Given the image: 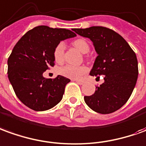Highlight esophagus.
Here are the masks:
<instances>
[{
  "label": "esophagus",
  "mask_w": 146,
  "mask_h": 146,
  "mask_svg": "<svg viewBox=\"0 0 146 146\" xmlns=\"http://www.w3.org/2000/svg\"><path fill=\"white\" fill-rule=\"evenodd\" d=\"M74 81H75V82L78 83V84H79V85H83V84L85 83V81H84V80H80V79H75Z\"/></svg>",
  "instance_id": "esophagus-1"
}]
</instances>
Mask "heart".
<instances>
[{
	"instance_id": "b5f03b06",
	"label": "heart",
	"mask_w": 146,
	"mask_h": 146,
	"mask_svg": "<svg viewBox=\"0 0 146 146\" xmlns=\"http://www.w3.org/2000/svg\"><path fill=\"white\" fill-rule=\"evenodd\" d=\"M73 45L82 53H87L90 50L89 44L84 39H77L73 42ZM64 44L60 42L56 45L54 49V59L57 63H62L63 60V54H64ZM87 68L84 66H73V65H66L60 69V74L65 77L70 79H79L81 75L86 73Z\"/></svg>"
}]
</instances>
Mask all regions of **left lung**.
<instances>
[{"label":"left lung","instance_id":"1","mask_svg":"<svg viewBox=\"0 0 146 146\" xmlns=\"http://www.w3.org/2000/svg\"><path fill=\"white\" fill-rule=\"evenodd\" d=\"M72 30L89 38L98 54L90 75H104V83L96 86L92 95L84 96V101L97 113H113L125 105L136 85V54L124 38L112 29L93 26Z\"/></svg>","mask_w":146,"mask_h":146}]
</instances>
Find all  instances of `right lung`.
Instances as JSON below:
<instances>
[{
  "label": "right lung",
  "mask_w": 146,
  "mask_h": 146,
  "mask_svg": "<svg viewBox=\"0 0 146 146\" xmlns=\"http://www.w3.org/2000/svg\"><path fill=\"white\" fill-rule=\"evenodd\" d=\"M75 36L71 30L41 25L29 30L15 45L8 59V77L17 98L30 109L44 111L61 101L71 80L62 75L46 79L43 73L55 65L56 45Z\"/></svg>",
  "instance_id": "add662e5"
}]
</instances>
